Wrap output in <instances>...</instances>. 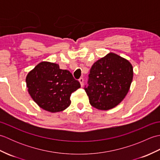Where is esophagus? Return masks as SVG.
<instances>
[{
  "instance_id": "esophagus-1",
  "label": "esophagus",
  "mask_w": 160,
  "mask_h": 160,
  "mask_svg": "<svg viewBox=\"0 0 160 160\" xmlns=\"http://www.w3.org/2000/svg\"><path fill=\"white\" fill-rule=\"evenodd\" d=\"M79 82L80 83V86L82 87L84 85V79L82 78H80L79 79Z\"/></svg>"
}]
</instances>
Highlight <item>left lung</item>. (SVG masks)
I'll return each mask as SVG.
<instances>
[{
  "instance_id": "8db88e82",
  "label": "left lung",
  "mask_w": 160,
  "mask_h": 160,
  "mask_svg": "<svg viewBox=\"0 0 160 160\" xmlns=\"http://www.w3.org/2000/svg\"><path fill=\"white\" fill-rule=\"evenodd\" d=\"M89 86L84 88L91 106L107 111L120 104L127 96L133 78L128 60L110 52L97 60L90 70Z\"/></svg>"
}]
</instances>
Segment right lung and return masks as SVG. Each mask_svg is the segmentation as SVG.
<instances>
[{
  "mask_svg": "<svg viewBox=\"0 0 160 160\" xmlns=\"http://www.w3.org/2000/svg\"><path fill=\"white\" fill-rule=\"evenodd\" d=\"M28 93L38 106L47 111L56 113L71 104V94L80 87L69 71L60 69L59 64L43 62L26 76Z\"/></svg>",
  "mask_w": 160,
  "mask_h": 160,
  "instance_id": "obj_1",
  "label": "right lung"
}]
</instances>
